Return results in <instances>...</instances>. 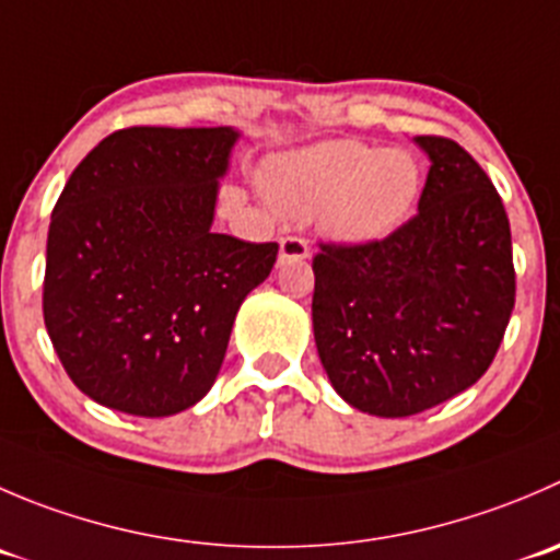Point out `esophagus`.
Segmentation results:
<instances>
[{
	"label": "esophagus",
	"instance_id": "obj_1",
	"mask_svg": "<svg viewBox=\"0 0 560 560\" xmlns=\"http://www.w3.org/2000/svg\"><path fill=\"white\" fill-rule=\"evenodd\" d=\"M308 243L298 235H287L279 241V259L281 262H292V259H306Z\"/></svg>",
	"mask_w": 560,
	"mask_h": 560
}]
</instances>
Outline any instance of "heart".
<instances>
[{
	"instance_id": "heart-1",
	"label": "heart",
	"mask_w": 560,
	"mask_h": 560,
	"mask_svg": "<svg viewBox=\"0 0 560 560\" xmlns=\"http://www.w3.org/2000/svg\"><path fill=\"white\" fill-rule=\"evenodd\" d=\"M262 186L281 213H319L334 241L369 243L407 219L421 191V170L407 150L328 142L268 161Z\"/></svg>"
}]
</instances>
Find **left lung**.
Masks as SVG:
<instances>
[{
	"label": "left lung",
	"instance_id": "1",
	"mask_svg": "<svg viewBox=\"0 0 560 560\" xmlns=\"http://www.w3.org/2000/svg\"><path fill=\"white\" fill-rule=\"evenodd\" d=\"M418 213L383 241L319 243L312 323L336 394L405 418L463 394L490 369L514 308L512 230L487 172L443 136Z\"/></svg>",
	"mask_w": 560,
	"mask_h": 560
}]
</instances>
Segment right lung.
Segmentation results:
<instances>
[{
  "label": "right lung",
  "mask_w": 560,
  "mask_h": 560,
  "mask_svg": "<svg viewBox=\"0 0 560 560\" xmlns=\"http://www.w3.org/2000/svg\"><path fill=\"white\" fill-rule=\"evenodd\" d=\"M235 128H122L51 213L43 319L68 377L128 416H175L215 383L232 323L279 243L213 232Z\"/></svg>",
  "instance_id": "obj_1"
}]
</instances>
